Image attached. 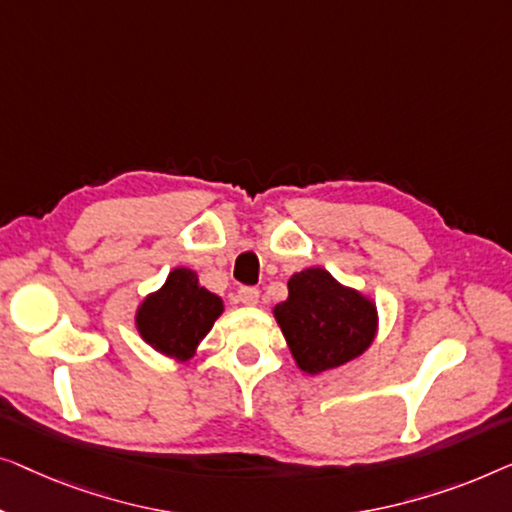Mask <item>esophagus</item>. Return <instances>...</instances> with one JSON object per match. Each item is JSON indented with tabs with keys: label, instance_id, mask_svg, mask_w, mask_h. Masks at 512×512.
Listing matches in <instances>:
<instances>
[{
	"label": "esophagus",
	"instance_id": "obj_1",
	"mask_svg": "<svg viewBox=\"0 0 512 512\" xmlns=\"http://www.w3.org/2000/svg\"><path fill=\"white\" fill-rule=\"evenodd\" d=\"M236 297H239L241 304L246 306H255L259 301V292L255 290V287H241L239 292H236Z\"/></svg>",
	"mask_w": 512,
	"mask_h": 512
}]
</instances>
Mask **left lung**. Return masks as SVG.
I'll return each mask as SVG.
<instances>
[{
  "label": "left lung",
  "instance_id": "obj_1",
  "mask_svg": "<svg viewBox=\"0 0 512 512\" xmlns=\"http://www.w3.org/2000/svg\"><path fill=\"white\" fill-rule=\"evenodd\" d=\"M273 315L294 362L311 376L364 355L378 331L376 304L320 266L287 280V299Z\"/></svg>",
  "mask_w": 512,
  "mask_h": 512
}]
</instances>
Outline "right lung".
<instances>
[{
  "label": "right lung",
  "instance_id": "right-lung-1",
  "mask_svg": "<svg viewBox=\"0 0 512 512\" xmlns=\"http://www.w3.org/2000/svg\"><path fill=\"white\" fill-rule=\"evenodd\" d=\"M225 306L218 294L199 285L197 273L178 266L160 290L148 294L136 311V329L157 352L185 362L197 352Z\"/></svg>",
  "mask_w": 512,
  "mask_h": 512
}]
</instances>
